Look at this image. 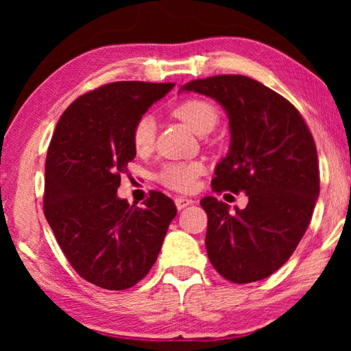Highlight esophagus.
Instances as JSON below:
<instances>
[{"instance_id":"1","label":"esophagus","mask_w":351,"mask_h":351,"mask_svg":"<svg viewBox=\"0 0 351 351\" xmlns=\"http://www.w3.org/2000/svg\"><path fill=\"white\" fill-rule=\"evenodd\" d=\"M193 203H195L193 199L185 198V196H179V198H176V206H177V209H179V210L185 209L186 206H190V204H193Z\"/></svg>"}]
</instances>
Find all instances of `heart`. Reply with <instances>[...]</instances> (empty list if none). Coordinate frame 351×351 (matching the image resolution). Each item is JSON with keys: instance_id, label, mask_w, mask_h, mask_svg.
I'll use <instances>...</instances> for the list:
<instances>
[{"instance_id": "heart-1", "label": "heart", "mask_w": 351, "mask_h": 351, "mask_svg": "<svg viewBox=\"0 0 351 351\" xmlns=\"http://www.w3.org/2000/svg\"><path fill=\"white\" fill-rule=\"evenodd\" d=\"M174 117L185 123L196 134H208L219 121V110L208 99L190 97L176 105ZM155 121L150 114H143L137 119L132 129V145L137 153L150 152L155 142ZM204 172L201 162H171L162 167L158 180L162 185L177 191H191L196 180Z\"/></svg>"}]
</instances>
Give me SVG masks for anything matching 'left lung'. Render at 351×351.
I'll return each mask as SVG.
<instances>
[{"label":"left lung","instance_id":"obj_1","mask_svg":"<svg viewBox=\"0 0 351 351\" xmlns=\"http://www.w3.org/2000/svg\"><path fill=\"white\" fill-rule=\"evenodd\" d=\"M180 90L213 97L227 112L232 141L213 190L249 198L234 214L214 196L201 199L209 261L237 285L263 280L285 265L308 228L319 195L313 136L289 100L247 76L193 80Z\"/></svg>","mask_w":351,"mask_h":351}]
</instances>
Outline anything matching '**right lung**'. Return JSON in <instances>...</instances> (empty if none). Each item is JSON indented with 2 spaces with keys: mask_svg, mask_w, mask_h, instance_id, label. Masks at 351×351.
<instances>
[{
  "mask_svg": "<svg viewBox=\"0 0 351 351\" xmlns=\"http://www.w3.org/2000/svg\"><path fill=\"white\" fill-rule=\"evenodd\" d=\"M172 88L143 81L100 86L65 110L47 148L46 220L76 273L104 289H129L147 276L177 214L161 191H150L143 208L117 195L136 158L134 124Z\"/></svg>",
  "mask_w": 351,
  "mask_h": 351,
  "instance_id": "1",
  "label": "right lung"
}]
</instances>
